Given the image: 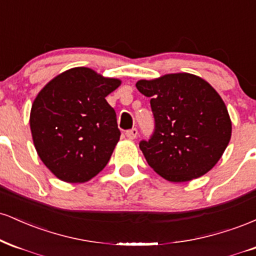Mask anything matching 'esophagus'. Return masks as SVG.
<instances>
[{
  "instance_id": "obj_1",
  "label": "esophagus",
  "mask_w": 256,
  "mask_h": 256,
  "mask_svg": "<svg viewBox=\"0 0 256 256\" xmlns=\"http://www.w3.org/2000/svg\"><path fill=\"white\" fill-rule=\"evenodd\" d=\"M137 134H138V131H137V128H131V130H128L125 132V134H126V137L128 138V140H134V138L137 137Z\"/></svg>"
}]
</instances>
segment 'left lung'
Listing matches in <instances>:
<instances>
[{
    "label": "left lung",
    "mask_w": 256,
    "mask_h": 256,
    "mask_svg": "<svg viewBox=\"0 0 256 256\" xmlns=\"http://www.w3.org/2000/svg\"><path fill=\"white\" fill-rule=\"evenodd\" d=\"M136 86L150 98L154 116L150 138L140 142L149 166L176 183L212 170L231 138V120L219 94L190 73L140 80Z\"/></svg>",
    "instance_id": "8db88e82"
}]
</instances>
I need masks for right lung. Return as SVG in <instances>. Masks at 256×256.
<instances>
[{"mask_svg":"<svg viewBox=\"0 0 256 256\" xmlns=\"http://www.w3.org/2000/svg\"><path fill=\"white\" fill-rule=\"evenodd\" d=\"M119 85V79L76 67L38 94L31 108L32 138L40 160L58 179L84 183L108 164L120 130L106 96Z\"/></svg>","mask_w":256,"mask_h":256,"instance_id":"add662e5","label":"right lung"}]
</instances>
